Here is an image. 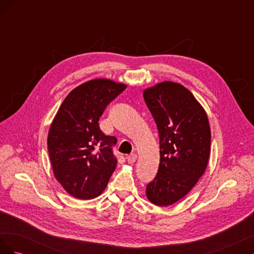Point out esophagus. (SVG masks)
<instances>
[{
  "label": "esophagus",
  "instance_id": "34e87169",
  "mask_svg": "<svg viewBox=\"0 0 254 254\" xmlns=\"http://www.w3.org/2000/svg\"><path fill=\"white\" fill-rule=\"evenodd\" d=\"M126 159H127V162H128L129 164H132V163H134L135 161H136L137 156H136V153H130L129 156L126 157Z\"/></svg>",
  "mask_w": 254,
  "mask_h": 254
}]
</instances>
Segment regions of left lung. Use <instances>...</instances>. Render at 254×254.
I'll return each instance as SVG.
<instances>
[{
	"label": "left lung",
	"instance_id": "left-lung-1",
	"mask_svg": "<svg viewBox=\"0 0 254 254\" xmlns=\"http://www.w3.org/2000/svg\"><path fill=\"white\" fill-rule=\"evenodd\" d=\"M143 95L160 139L158 173L146 187V195L156 205H171L186 196L205 171L211 147L209 120L180 83L161 82Z\"/></svg>",
	"mask_w": 254,
	"mask_h": 254
}]
</instances>
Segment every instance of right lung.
Listing matches in <instances>:
<instances>
[{
  "instance_id": "add662e5",
  "label": "right lung",
  "mask_w": 254,
  "mask_h": 254,
  "mask_svg": "<svg viewBox=\"0 0 254 254\" xmlns=\"http://www.w3.org/2000/svg\"><path fill=\"white\" fill-rule=\"evenodd\" d=\"M125 89L109 79L84 82L65 97L52 123L48 149L54 175L73 197L101 195L117 167L112 152L117 137L104 134L98 121Z\"/></svg>"
}]
</instances>
